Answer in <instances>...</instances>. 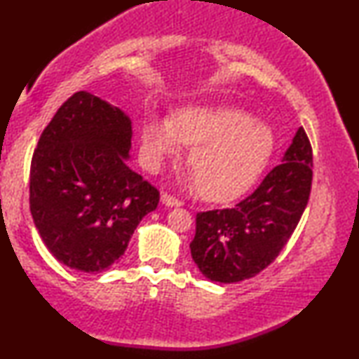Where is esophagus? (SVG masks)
<instances>
[{
	"mask_svg": "<svg viewBox=\"0 0 359 359\" xmlns=\"http://www.w3.org/2000/svg\"><path fill=\"white\" fill-rule=\"evenodd\" d=\"M160 201H161V204L166 205V208H180L181 205V201H178L176 198H173V196H170L166 193L161 194Z\"/></svg>",
	"mask_w": 359,
	"mask_h": 359,
	"instance_id": "1",
	"label": "esophagus"
}]
</instances>
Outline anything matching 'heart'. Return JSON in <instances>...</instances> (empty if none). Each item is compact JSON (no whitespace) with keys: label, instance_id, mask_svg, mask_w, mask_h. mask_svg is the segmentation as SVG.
I'll return each instance as SVG.
<instances>
[{"label":"heart","instance_id":"b5f03b06","mask_svg":"<svg viewBox=\"0 0 359 359\" xmlns=\"http://www.w3.org/2000/svg\"><path fill=\"white\" fill-rule=\"evenodd\" d=\"M193 147L189 165L199 194L214 203L238 198L257 183L276 150L273 127L227 106H189L168 117L150 116L142 129V156L151 170Z\"/></svg>","mask_w":359,"mask_h":359}]
</instances>
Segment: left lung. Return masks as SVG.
I'll list each match as a JSON object with an SVG mask.
<instances>
[{"mask_svg":"<svg viewBox=\"0 0 359 359\" xmlns=\"http://www.w3.org/2000/svg\"><path fill=\"white\" fill-rule=\"evenodd\" d=\"M312 186V147L299 127L281 163L253 194L232 209L196 215L191 257L214 283L232 284L257 276L291 238Z\"/></svg>","mask_w":359,"mask_h":359,"instance_id":"1","label":"left lung"}]
</instances>
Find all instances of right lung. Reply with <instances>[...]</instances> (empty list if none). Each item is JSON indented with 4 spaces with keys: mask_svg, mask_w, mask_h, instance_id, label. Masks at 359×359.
I'll list each match as a JSON object with an SVG mask.
<instances>
[{
    "mask_svg": "<svg viewBox=\"0 0 359 359\" xmlns=\"http://www.w3.org/2000/svg\"><path fill=\"white\" fill-rule=\"evenodd\" d=\"M132 121L88 91L62 104L31 163V214L58 262L101 273L127 250L160 194L129 166Z\"/></svg>",
    "mask_w": 359,
    "mask_h": 359,
    "instance_id": "right-lung-1",
    "label": "right lung"
}]
</instances>
